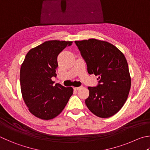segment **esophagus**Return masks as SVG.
Wrapping results in <instances>:
<instances>
[{"label": "esophagus", "mask_w": 150, "mask_h": 150, "mask_svg": "<svg viewBox=\"0 0 150 150\" xmlns=\"http://www.w3.org/2000/svg\"><path fill=\"white\" fill-rule=\"evenodd\" d=\"M83 88V86H79V87H75V88H73V89H74L75 91H78V90H80V89H81V88Z\"/></svg>", "instance_id": "34e87169"}]
</instances>
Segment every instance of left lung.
I'll list each match as a JSON object with an SVG mask.
<instances>
[{
    "mask_svg": "<svg viewBox=\"0 0 150 150\" xmlns=\"http://www.w3.org/2000/svg\"><path fill=\"white\" fill-rule=\"evenodd\" d=\"M75 43L86 62L88 73L98 76V84L88 87L87 108L99 117L113 116L125 104L131 84L124 54L111 43L97 39Z\"/></svg>",
    "mask_w": 150,
    "mask_h": 150,
    "instance_id": "left-lung-1",
    "label": "left lung"
}]
</instances>
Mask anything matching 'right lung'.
<instances>
[{
	"instance_id": "1",
	"label": "right lung",
	"mask_w": 150,
	"mask_h": 150,
	"mask_svg": "<svg viewBox=\"0 0 150 150\" xmlns=\"http://www.w3.org/2000/svg\"><path fill=\"white\" fill-rule=\"evenodd\" d=\"M70 41L49 40L30 50L20 69V85L24 102L33 115L48 120L60 113L72 96V87L58 83L53 86L51 78L56 77L57 58Z\"/></svg>"
}]
</instances>
